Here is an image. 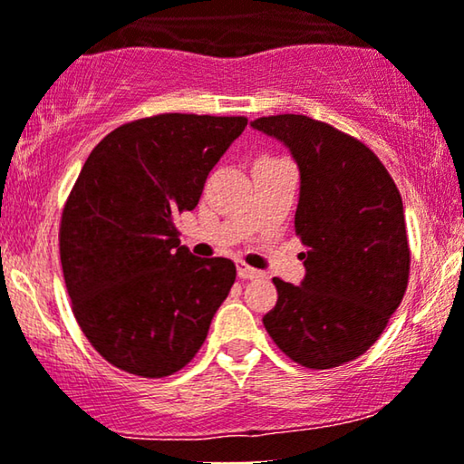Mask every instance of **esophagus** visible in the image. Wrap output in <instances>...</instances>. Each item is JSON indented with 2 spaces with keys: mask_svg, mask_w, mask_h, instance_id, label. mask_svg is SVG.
Returning a JSON list of instances; mask_svg holds the SVG:
<instances>
[{
  "mask_svg": "<svg viewBox=\"0 0 464 464\" xmlns=\"http://www.w3.org/2000/svg\"><path fill=\"white\" fill-rule=\"evenodd\" d=\"M237 276L242 277V280H255V277H261L263 274L258 269H252V267H248V265L239 263L237 265Z\"/></svg>",
  "mask_w": 464,
  "mask_h": 464,
  "instance_id": "esophagus-1",
  "label": "esophagus"
}]
</instances>
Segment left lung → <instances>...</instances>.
<instances>
[{
  "instance_id": "obj_1",
  "label": "left lung",
  "mask_w": 464,
  "mask_h": 464,
  "mask_svg": "<svg viewBox=\"0 0 464 464\" xmlns=\"http://www.w3.org/2000/svg\"><path fill=\"white\" fill-rule=\"evenodd\" d=\"M250 127L282 141L299 168L295 231L305 246V277H274L277 304L263 324L299 365L339 367L378 342L405 295L403 201L380 159L326 122L277 114Z\"/></svg>"
}]
</instances>
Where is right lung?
I'll use <instances>...</instances> for the list:
<instances>
[{"label":"right lung","mask_w":464,"mask_h":464,"mask_svg":"<svg viewBox=\"0 0 464 464\" xmlns=\"http://www.w3.org/2000/svg\"><path fill=\"white\" fill-rule=\"evenodd\" d=\"M246 125L159 114L114 129L86 159L61 218V265L80 329L122 372L165 378L206 342L237 271L190 255L176 218Z\"/></svg>","instance_id":"1"}]
</instances>
